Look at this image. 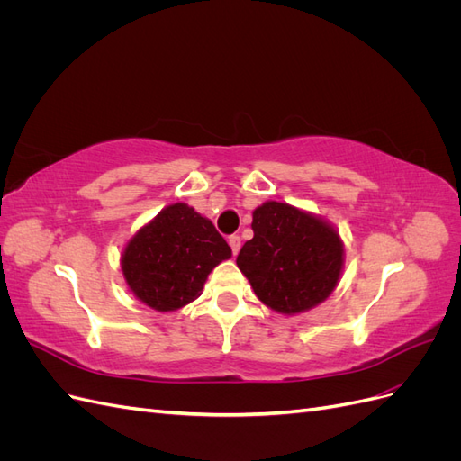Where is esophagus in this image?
Wrapping results in <instances>:
<instances>
[{"label": "esophagus", "mask_w": 461, "mask_h": 461, "mask_svg": "<svg viewBox=\"0 0 461 461\" xmlns=\"http://www.w3.org/2000/svg\"><path fill=\"white\" fill-rule=\"evenodd\" d=\"M229 244H230V248H232V254H234V256L239 254V249H240V236H239V234H230V236H229Z\"/></svg>", "instance_id": "esophagus-1"}]
</instances>
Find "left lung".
I'll list each match as a JSON object with an SVG mask.
<instances>
[{"mask_svg": "<svg viewBox=\"0 0 461 461\" xmlns=\"http://www.w3.org/2000/svg\"><path fill=\"white\" fill-rule=\"evenodd\" d=\"M252 229L254 239L242 246L236 265L265 305L292 315L330 296L344 248L329 222L288 203L265 202L254 212Z\"/></svg>", "mask_w": 461, "mask_h": 461, "instance_id": "left-lung-1", "label": "left lung"}]
</instances>
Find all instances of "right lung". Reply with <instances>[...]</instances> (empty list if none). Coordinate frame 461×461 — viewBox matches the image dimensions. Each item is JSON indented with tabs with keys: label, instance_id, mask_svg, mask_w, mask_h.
Listing matches in <instances>:
<instances>
[{
	"label": "right lung",
	"instance_id": "obj_1",
	"mask_svg": "<svg viewBox=\"0 0 461 461\" xmlns=\"http://www.w3.org/2000/svg\"><path fill=\"white\" fill-rule=\"evenodd\" d=\"M232 256L213 222L186 203L161 209L121 258L132 294L158 312H175L202 294L207 275Z\"/></svg>",
	"mask_w": 461,
	"mask_h": 461
}]
</instances>
